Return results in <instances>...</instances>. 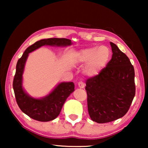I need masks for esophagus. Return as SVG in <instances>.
I'll list each match as a JSON object with an SVG mask.
<instances>
[{"label": "esophagus", "mask_w": 148, "mask_h": 148, "mask_svg": "<svg viewBox=\"0 0 148 148\" xmlns=\"http://www.w3.org/2000/svg\"><path fill=\"white\" fill-rule=\"evenodd\" d=\"M78 87L79 88H82V89H83V88H84V87H85V84L84 82H79L78 83Z\"/></svg>", "instance_id": "34e87169"}]
</instances>
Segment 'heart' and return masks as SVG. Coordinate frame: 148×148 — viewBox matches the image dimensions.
Instances as JSON below:
<instances>
[{"mask_svg":"<svg viewBox=\"0 0 148 148\" xmlns=\"http://www.w3.org/2000/svg\"><path fill=\"white\" fill-rule=\"evenodd\" d=\"M110 55V50L107 46H94L81 50L76 54L75 58L79 63L87 64L84 73L88 76L94 77L106 66Z\"/></svg>","mask_w":148,"mask_h":148,"instance_id":"b5f03b06","label":"heart"}]
</instances>
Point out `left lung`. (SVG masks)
Listing matches in <instances>:
<instances>
[{
  "instance_id": "left-lung-1",
  "label": "left lung",
  "mask_w": 148,
  "mask_h": 148,
  "mask_svg": "<svg viewBox=\"0 0 148 148\" xmlns=\"http://www.w3.org/2000/svg\"><path fill=\"white\" fill-rule=\"evenodd\" d=\"M112 58L98 75L86 82L88 108L91 119L106 123L123 117L135 94V71L126 54L110 42Z\"/></svg>"
}]
</instances>
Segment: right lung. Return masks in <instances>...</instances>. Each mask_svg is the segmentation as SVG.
Listing matches in <instances>:
<instances>
[{"label": "right lung", "instance_id": "right-lung-1", "mask_svg": "<svg viewBox=\"0 0 148 148\" xmlns=\"http://www.w3.org/2000/svg\"><path fill=\"white\" fill-rule=\"evenodd\" d=\"M71 44V40L66 38L40 40L29 46L18 60L13 84L14 93L19 108L30 118L41 122L55 119L59 115L66 98L74 92L75 85L73 82H61L51 92L41 98L29 96L23 87V73L29 54L43 46L66 47Z\"/></svg>", "mask_w": 148, "mask_h": 148}]
</instances>
